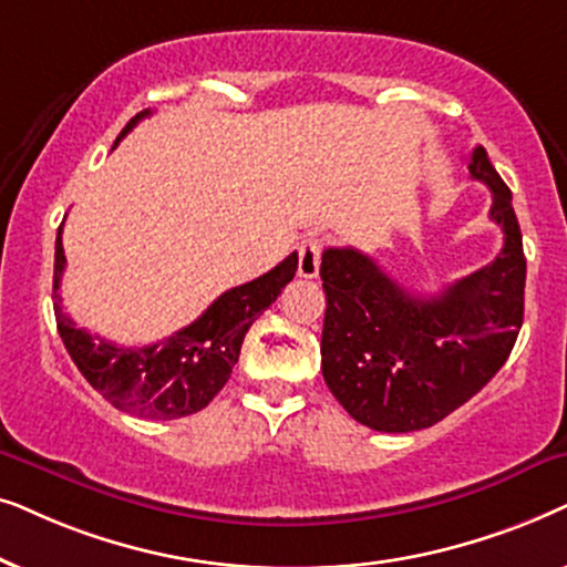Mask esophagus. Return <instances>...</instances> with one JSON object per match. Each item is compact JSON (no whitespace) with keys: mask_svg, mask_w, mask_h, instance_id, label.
I'll return each instance as SVG.
<instances>
[{"mask_svg":"<svg viewBox=\"0 0 567 567\" xmlns=\"http://www.w3.org/2000/svg\"><path fill=\"white\" fill-rule=\"evenodd\" d=\"M319 264H321V238H306L298 248V275L311 279L319 275Z\"/></svg>","mask_w":567,"mask_h":567,"instance_id":"obj_1","label":"esophagus"}]
</instances>
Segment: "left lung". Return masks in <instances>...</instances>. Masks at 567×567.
<instances>
[{
    "instance_id": "8db88e82",
    "label": "left lung",
    "mask_w": 567,
    "mask_h": 567,
    "mask_svg": "<svg viewBox=\"0 0 567 567\" xmlns=\"http://www.w3.org/2000/svg\"><path fill=\"white\" fill-rule=\"evenodd\" d=\"M470 173L493 192L489 220L503 228V248L441 296H412L358 248L321 256L323 381L350 417L381 433L430 427L470 402L524 323L526 259L511 188L485 147H474Z\"/></svg>"
}]
</instances>
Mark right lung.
<instances>
[{"mask_svg": "<svg viewBox=\"0 0 567 567\" xmlns=\"http://www.w3.org/2000/svg\"><path fill=\"white\" fill-rule=\"evenodd\" d=\"M147 116L150 109L137 113L121 130L113 147ZM64 267L66 256L62 228H59L54 254V313L59 337L78 371L97 394H103V399H109L121 412L150 420H176L205 410L217 391L228 383L248 327L275 303L285 285L296 277L298 254L292 251L267 275L225 290L194 323L147 347H118L80 329L62 311L59 288H62Z\"/></svg>", "mask_w": 567, "mask_h": 567, "instance_id": "add662e5", "label": "right lung"}]
</instances>
